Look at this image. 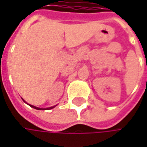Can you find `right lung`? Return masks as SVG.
<instances>
[{
	"instance_id": "right-lung-1",
	"label": "right lung",
	"mask_w": 147,
	"mask_h": 147,
	"mask_svg": "<svg viewBox=\"0 0 147 147\" xmlns=\"http://www.w3.org/2000/svg\"><path fill=\"white\" fill-rule=\"evenodd\" d=\"M22 100H24V101L25 103H27V102H26V101H25V100H24V99L22 98ZM27 104H28V103H27ZM28 105H30L32 108H33V109H36V110H51V109H53V108H55V106L57 105H54V106H51V107H48V108H39V107H37V106H34V105H30V104H28Z\"/></svg>"
}]
</instances>
